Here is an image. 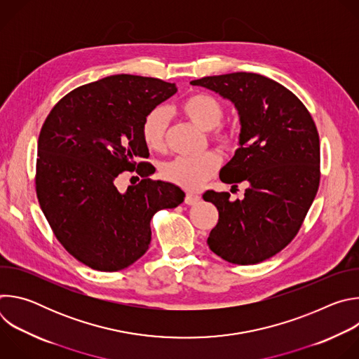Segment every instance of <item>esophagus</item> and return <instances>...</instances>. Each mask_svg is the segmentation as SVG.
<instances>
[{
	"mask_svg": "<svg viewBox=\"0 0 359 359\" xmlns=\"http://www.w3.org/2000/svg\"><path fill=\"white\" fill-rule=\"evenodd\" d=\"M198 201H200V196L194 193H187L184 197V203L189 204V206H194V204H197Z\"/></svg>",
	"mask_w": 359,
	"mask_h": 359,
	"instance_id": "obj_1",
	"label": "esophagus"
}]
</instances>
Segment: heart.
<instances>
[{
    "mask_svg": "<svg viewBox=\"0 0 359 359\" xmlns=\"http://www.w3.org/2000/svg\"><path fill=\"white\" fill-rule=\"evenodd\" d=\"M182 115L198 129L209 132L210 139L224 150H234L238 146V135L219 126L224 118L222 102L209 93H194L180 107ZM169 116L165 108L150 111L142 122V137L150 150H162L166 144ZM220 159L213 151L203 153L196 158H175L161 168L165 180L186 190H197L215 176Z\"/></svg>",
    "mask_w": 359,
    "mask_h": 359,
    "instance_id": "1",
    "label": "heart"
}]
</instances>
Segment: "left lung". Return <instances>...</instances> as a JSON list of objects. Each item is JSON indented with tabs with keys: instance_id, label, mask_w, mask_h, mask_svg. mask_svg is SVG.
<instances>
[{
	"instance_id": "left-lung-1",
	"label": "left lung",
	"mask_w": 359,
	"mask_h": 359,
	"mask_svg": "<svg viewBox=\"0 0 359 359\" xmlns=\"http://www.w3.org/2000/svg\"><path fill=\"white\" fill-rule=\"evenodd\" d=\"M231 100L240 116V147L220 180L248 187L203 194L219 210L208 244L223 260L248 266L281 251L297 236L320 186V136L309 109L281 83L251 72L190 82Z\"/></svg>"
}]
</instances>
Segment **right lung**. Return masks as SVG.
<instances>
[{
	"mask_svg": "<svg viewBox=\"0 0 359 359\" xmlns=\"http://www.w3.org/2000/svg\"><path fill=\"white\" fill-rule=\"evenodd\" d=\"M158 78L112 75L65 95L39 137L35 189L58 241L97 271H119L147 251L150 220L184 200L180 187L151 180L144 116L176 93ZM135 170L144 179L121 194L114 179Z\"/></svg>",
	"mask_w": 359,
	"mask_h": 359,
	"instance_id": "right-lung-1",
	"label": "right lung"
}]
</instances>
